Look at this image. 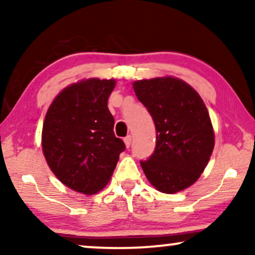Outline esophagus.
Listing matches in <instances>:
<instances>
[{
    "label": "esophagus",
    "instance_id": "34e87169",
    "mask_svg": "<svg viewBox=\"0 0 255 255\" xmlns=\"http://www.w3.org/2000/svg\"><path fill=\"white\" fill-rule=\"evenodd\" d=\"M125 144L127 147H129L130 144H131V135H127L125 137Z\"/></svg>",
    "mask_w": 255,
    "mask_h": 255
}]
</instances>
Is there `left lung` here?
<instances>
[{"label":"left lung","instance_id":"8db88e82","mask_svg":"<svg viewBox=\"0 0 255 255\" xmlns=\"http://www.w3.org/2000/svg\"><path fill=\"white\" fill-rule=\"evenodd\" d=\"M137 99L156 126V148L142 170L159 192L174 194L188 188L203 174L215 146L209 111L191 85L164 77L133 83Z\"/></svg>","mask_w":255,"mask_h":255}]
</instances>
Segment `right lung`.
I'll use <instances>...</instances> for the list:
<instances>
[{"label": "right lung", "instance_id": "1", "mask_svg": "<svg viewBox=\"0 0 255 255\" xmlns=\"http://www.w3.org/2000/svg\"><path fill=\"white\" fill-rule=\"evenodd\" d=\"M116 80L87 79L69 85L54 99L43 124L46 163L64 186L95 194L109 182L126 145L114 134L108 98Z\"/></svg>", "mask_w": 255, "mask_h": 255}]
</instances>
